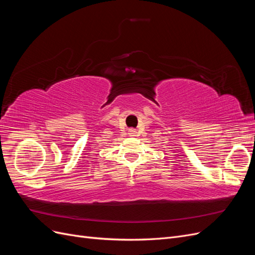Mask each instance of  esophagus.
Masks as SVG:
<instances>
[{
    "mask_svg": "<svg viewBox=\"0 0 255 255\" xmlns=\"http://www.w3.org/2000/svg\"><path fill=\"white\" fill-rule=\"evenodd\" d=\"M136 134H137V132H136V129H134V128H130V129H128V135L129 136H136Z\"/></svg>",
    "mask_w": 255,
    "mask_h": 255,
    "instance_id": "34e87169",
    "label": "esophagus"
}]
</instances>
